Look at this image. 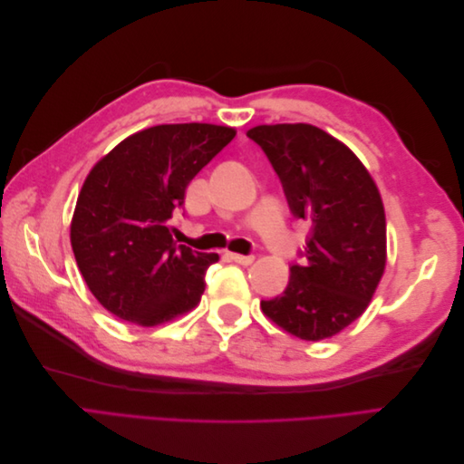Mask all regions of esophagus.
Segmentation results:
<instances>
[{
  "mask_svg": "<svg viewBox=\"0 0 464 464\" xmlns=\"http://www.w3.org/2000/svg\"><path fill=\"white\" fill-rule=\"evenodd\" d=\"M228 259L237 263V265H251L254 263V256H240V254H228Z\"/></svg>",
  "mask_w": 464,
  "mask_h": 464,
  "instance_id": "obj_1",
  "label": "esophagus"
}]
</instances>
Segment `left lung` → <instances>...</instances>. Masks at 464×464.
<instances>
[{
    "label": "left lung",
    "instance_id": "8db88e82",
    "mask_svg": "<svg viewBox=\"0 0 464 464\" xmlns=\"http://www.w3.org/2000/svg\"><path fill=\"white\" fill-rule=\"evenodd\" d=\"M247 137L275 168L290 213L310 222L288 286L261 310L298 339H329L366 312L385 271L382 195L356 154L315 125H257Z\"/></svg>",
    "mask_w": 464,
    "mask_h": 464
}]
</instances>
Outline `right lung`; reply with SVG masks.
Instances as JSON below:
<instances>
[{"label": "right lung", "mask_w": 464, "mask_h": 464, "mask_svg": "<svg viewBox=\"0 0 464 464\" xmlns=\"http://www.w3.org/2000/svg\"><path fill=\"white\" fill-rule=\"evenodd\" d=\"M234 135L213 123L154 125L94 164L77 199L72 247L110 314L154 327L199 304L218 256L178 246L170 218L189 181Z\"/></svg>", "instance_id": "1"}]
</instances>
